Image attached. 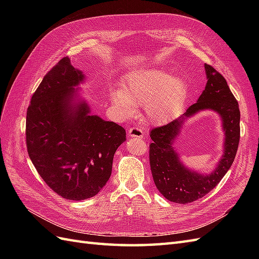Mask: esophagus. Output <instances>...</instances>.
Masks as SVG:
<instances>
[{"label":"esophagus","instance_id":"obj_1","mask_svg":"<svg viewBox=\"0 0 259 259\" xmlns=\"http://www.w3.org/2000/svg\"><path fill=\"white\" fill-rule=\"evenodd\" d=\"M127 134H128V137L131 138H143L144 137V132L140 130L139 127H131L128 131H127Z\"/></svg>","mask_w":259,"mask_h":259}]
</instances>
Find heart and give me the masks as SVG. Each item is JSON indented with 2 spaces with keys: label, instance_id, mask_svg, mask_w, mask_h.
Listing matches in <instances>:
<instances>
[{
  "label": "heart",
  "instance_id": "heart-1",
  "mask_svg": "<svg viewBox=\"0 0 259 259\" xmlns=\"http://www.w3.org/2000/svg\"><path fill=\"white\" fill-rule=\"evenodd\" d=\"M188 85L180 76L162 69L140 68L124 77L122 89L110 92L112 103L124 116H131L135 105H143L147 120L165 123L185 103Z\"/></svg>",
  "mask_w": 259,
  "mask_h": 259
}]
</instances>
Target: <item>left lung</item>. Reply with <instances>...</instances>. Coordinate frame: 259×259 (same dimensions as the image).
Segmentation results:
<instances>
[{
    "label": "left lung",
    "mask_w": 259,
    "mask_h": 259,
    "mask_svg": "<svg viewBox=\"0 0 259 259\" xmlns=\"http://www.w3.org/2000/svg\"><path fill=\"white\" fill-rule=\"evenodd\" d=\"M207 76L205 90L198 101L178 119L151 130L149 148L153 182L158 190L170 202L187 204L201 199L219 184L232 165L240 142V109L225 77L215 68L204 65ZM204 108H211L222 116L225 131V152L217 169L209 176L187 170L171 146L183 121Z\"/></svg>",
    "instance_id": "left-lung-1"
}]
</instances>
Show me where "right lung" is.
I'll use <instances>...</instances> for the list:
<instances>
[{
  "mask_svg": "<svg viewBox=\"0 0 259 259\" xmlns=\"http://www.w3.org/2000/svg\"><path fill=\"white\" fill-rule=\"evenodd\" d=\"M84 79L69 57L45 74L27 110V150L51 189L81 201L96 195L111 176L113 156L126 140L119 124L90 115L85 103L73 107V86Z\"/></svg>",
  "mask_w": 259,
  "mask_h": 259,
  "instance_id": "right-lung-1",
  "label": "right lung"
}]
</instances>
